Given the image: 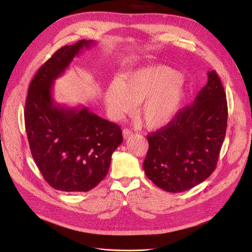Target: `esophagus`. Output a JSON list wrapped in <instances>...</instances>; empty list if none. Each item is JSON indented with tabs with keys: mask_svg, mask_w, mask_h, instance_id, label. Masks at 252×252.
<instances>
[{
	"mask_svg": "<svg viewBox=\"0 0 252 252\" xmlns=\"http://www.w3.org/2000/svg\"><path fill=\"white\" fill-rule=\"evenodd\" d=\"M131 134H132V131H131L129 128H124V130H123V135H124L125 138H126L127 136H129V135H131Z\"/></svg>",
	"mask_w": 252,
	"mask_h": 252,
	"instance_id": "34e87169",
	"label": "esophagus"
}]
</instances>
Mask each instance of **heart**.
Returning <instances> with one entry per match:
<instances>
[{"mask_svg":"<svg viewBox=\"0 0 252 252\" xmlns=\"http://www.w3.org/2000/svg\"><path fill=\"white\" fill-rule=\"evenodd\" d=\"M181 74L164 65L140 67L112 82L104 93L106 109L115 120L133 112L151 128L164 126L178 113L186 95Z\"/></svg>","mask_w":252,"mask_h":252,"instance_id":"heart-1","label":"heart"}]
</instances>
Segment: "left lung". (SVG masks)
Masks as SVG:
<instances>
[{
	"instance_id": "obj_1",
	"label": "left lung",
	"mask_w": 252,
	"mask_h": 252,
	"mask_svg": "<svg viewBox=\"0 0 252 252\" xmlns=\"http://www.w3.org/2000/svg\"><path fill=\"white\" fill-rule=\"evenodd\" d=\"M193 102L179 111L164 127L148 134L143 169L168 192H182L201 184L217 167L227 126V101L217 71Z\"/></svg>"
}]
</instances>
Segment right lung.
I'll return each instance as SVG.
<instances>
[{
    "label": "right lung",
    "mask_w": 252,
    "mask_h": 252,
    "mask_svg": "<svg viewBox=\"0 0 252 252\" xmlns=\"http://www.w3.org/2000/svg\"><path fill=\"white\" fill-rule=\"evenodd\" d=\"M95 42L82 40L58 50L38 70L28 90L25 125L32 158L55 189L86 192L109 171L112 155L123 142L121 127L87 106L55 102L53 85L84 49Z\"/></svg>",
    "instance_id": "1"
}]
</instances>
